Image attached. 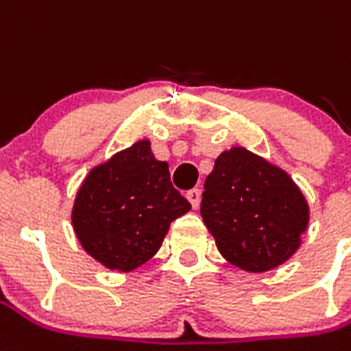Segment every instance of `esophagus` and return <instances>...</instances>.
I'll list each match as a JSON object with an SVG mask.
<instances>
[{"label": "esophagus", "mask_w": 351, "mask_h": 351, "mask_svg": "<svg viewBox=\"0 0 351 351\" xmlns=\"http://www.w3.org/2000/svg\"><path fill=\"white\" fill-rule=\"evenodd\" d=\"M186 197H188V201L192 203L193 209H197V207H199V201H201V190L199 188H193V190H190V192L186 193Z\"/></svg>", "instance_id": "1"}]
</instances>
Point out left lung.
I'll list each match as a JSON object with an SVG mask.
<instances>
[{
	"label": "left lung",
	"mask_w": 351,
	"mask_h": 351,
	"mask_svg": "<svg viewBox=\"0 0 351 351\" xmlns=\"http://www.w3.org/2000/svg\"><path fill=\"white\" fill-rule=\"evenodd\" d=\"M201 217L228 262L247 271H268L298 249L308 205L281 169L232 148L218 156L205 180Z\"/></svg>",
	"instance_id": "1"
}]
</instances>
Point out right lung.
Returning a JSON list of instances; mask_svg holds the SVG:
<instances>
[{
    "mask_svg": "<svg viewBox=\"0 0 351 351\" xmlns=\"http://www.w3.org/2000/svg\"><path fill=\"white\" fill-rule=\"evenodd\" d=\"M192 209L165 161L141 141L93 169L75 197L73 230L83 249L110 269L131 271L158 252L171 222Z\"/></svg>",
    "mask_w": 351,
    "mask_h": 351,
    "instance_id": "1",
    "label": "right lung"
}]
</instances>
